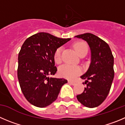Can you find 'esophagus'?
Returning <instances> with one entry per match:
<instances>
[{
  "mask_svg": "<svg viewBox=\"0 0 125 125\" xmlns=\"http://www.w3.org/2000/svg\"><path fill=\"white\" fill-rule=\"evenodd\" d=\"M68 83L70 84H72V85H73V86L76 84L75 82H73V81H68Z\"/></svg>",
  "mask_w": 125,
  "mask_h": 125,
  "instance_id": "esophagus-1",
  "label": "esophagus"
}]
</instances>
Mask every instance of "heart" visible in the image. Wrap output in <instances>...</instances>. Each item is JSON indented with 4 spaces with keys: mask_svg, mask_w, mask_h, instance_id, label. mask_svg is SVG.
<instances>
[{
    "mask_svg": "<svg viewBox=\"0 0 125 125\" xmlns=\"http://www.w3.org/2000/svg\"><path fill=\"white\" fill-rule=\"evenodd\" d=\"M74 49L80 56L86 55L88 51V47L84 42H77L73 45ZM62 47H60L55 50L53 54V59L56 63H60L62 62ZM82 70L79 66L70 65H63L59 69V73L61 76L65 78L73 80L76 77L80 75Z\"/></svg>",
    "mask_w": 125,
    "mask_h": 125,
    "instance_id": "b5f03b06",
    "label": "heart"
}]
</instances>
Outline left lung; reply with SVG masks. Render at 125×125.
Instances as JSON below:
<instances>
[{
  "label": "left lung",
  "instance_id": "8db88e82",
  "mask_svg": "<svg viewBox=\"0 0 125 125\" xmlns=\"http://www.w3.org/2000/svg\"><path fill=\"white\" fill-rule=\"evenodd\" d=\"M75 37L86 41L91 51V63L88 70L81 76L86 80V87L77 99L86 107L94 108L101 104L108 95L114 78V56L107 42L91 33ZM84 84V83H83Z\"/></svg>",
  "mask_w": 125,
  "mask_h": 125
}]
</instances>
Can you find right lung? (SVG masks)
I'll use <instances>...</instances> for the list:
<instances>
[{
    "mask_svg": "<svg viewBox=\"0 0 125 125\" xmlns=\"http://www.w3.org/2000/svg\"><path fill=\"white\" fill-rule=\"evenodd\" d=\"M39 32L26 39L18 53L17 70L21 90L28 101L38 107H47L57 99L67 80L50 78L57 72L53 54L70 40Z\"/></svg>",
    "mask_w": 125,
    "mask_h": 125,
    "instance_id": "right-lung-1",
    "label": "right lung"
}]
</instances>
